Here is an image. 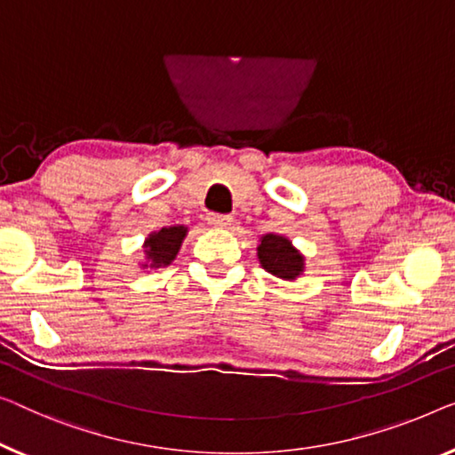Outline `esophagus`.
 Here are the masks:
<instances>
[{"label": "esophagus", "instance_id": "obj_1", "mask_svg": "<svg viewBox=\"0 0 455 455\" xmlns=\"http://www.w3.org/2000/svg\"><path fill=\"white\" fill-rule=\"evenodd\" d=\"M208 225L216 228H227L233 225V216L228 214H208Z\"/></svg>", "mask_w": 455, "mask_h": 455}]
</instances>
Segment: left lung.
Here are the masks:
<instances>
[{
	"label": "left lung",
	"instance_id": "8db88e82",
	"mask_svg": "<svg viewBox=\"0 0 455 455\" xmlns=\"http://www.w3.org/2000/svg\"><path fill=\"white\" fill-rule=\"evenodd\" d=\"M257 259L267 274L280 280L294 282L304 274V255L298 251L288 236L267 233L257 245Z\"/></svg>",
	"mask_w": 455,
	"mask_h": 455
}]
</instances>
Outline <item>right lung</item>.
Returning <instances> with one entry per match:
<instances>
[{"mask_svg":"<svg viewBox=\"0 0 455 455\" xmlns=\"http://www.w3.org/2000/svg\"><path fill=\"white\" fill-rule=\"evenodd\" d=\"M188 235V227H165L161 230H155L142 243L145 249V259L140 261L142 269H159L172 266V261L178 257L181 243H184Z\"/></svg>","mask_w":455,"mask_h":455,"instance_id":"obj_1","label":"right lung"}]
</instances>
